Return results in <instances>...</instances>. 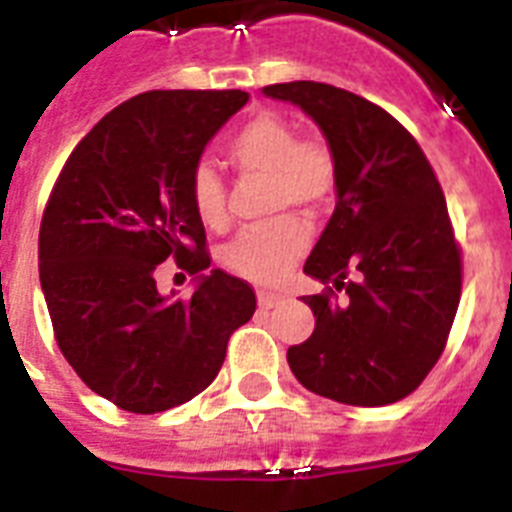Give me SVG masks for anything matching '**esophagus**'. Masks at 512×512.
<instances>
[{
    "instance_id": "obj_1",
    "label": "esophagus",
    "mask_w": 512,
    "mask_h": 512,
    "mask_svg": "<svg viewBox=\"0 0 512 512\" xmlns=\"http://www.w3.org/2000/svg\"><path fill=\"white\" fill-rule=\"evenodd\" d=\"M281 302H283V296L276 294V291H265V289L257 291V304H260L263 309H273Z\"/></svg>"
}]
</instances>
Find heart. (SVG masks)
<instances>
[{
    "label": "heart",
    "mask_w": 512,
    "mask_h": 512,
    "mask_svg": "<svg viewBox=\"0 0 512 512\" xmlns=\"http://www.w3.org/2000/svg\"><path fill=\"white\" fill-rule=\"evenodd\" d=\"M229 161L242 174L268 176L270 208H320L336 184V163L325 145L315 140H296L291 124L281 117L263 114L247 122L231 137ZM192 205L210 229H223L226 184L210 163H200L192 174ZM307 226L294 216L247 229L231 239L221 252L223 265L249 281H276L307 247Z\"/></svg>",
    "instance_id": "obj_1"
}]
</instances>
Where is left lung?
Returning <instances> with one entry per match:
<instances>
[{
    "instance_id": "left-lung-1",
    "label": "left lung",
    "mask_w": 512,
    "mask_h": 512,
    "mask_svg": "<svg viewBox=\"0 0 512 512\" xmlns=\"http://www.w3.org/2000/svg\"><path fill=\"white\" fill-rule=\"evenodd\" d=\"M263 93L299 106L336 163V210L304 273L343 296H302L315 330L286 354L291 372L330 401H401L440 359L461 299L440 182L414 137L367 98L312 80Z\"/></svg>"
}]
</instances>
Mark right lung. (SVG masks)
Listing matches in <instances>:
<instances>
[{
    "label": "right lung",
    "instance_id": "add662e5",
    "mask_svg": "<svg viewBox=\"0 0 512 512\" xmlns=\"http://www.w3.org/2000/svg\"><path fill=\"white\" fill-rule=\"evenodd\" d=\"M244 90H148L106 114L64 163L38 236V273L64 359L93 393L132 414L187 403L216 380L255 291L210 268L192 205L205 145ZM174 256L190 300L161 295Z\"/></svg>",
    "mask_w": 512,
    "mask_h": 512
}]
</instances>
